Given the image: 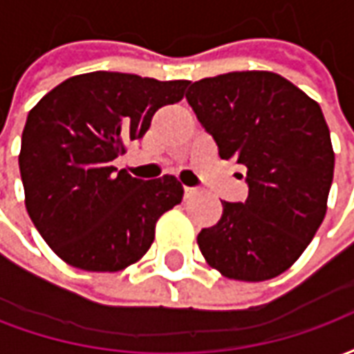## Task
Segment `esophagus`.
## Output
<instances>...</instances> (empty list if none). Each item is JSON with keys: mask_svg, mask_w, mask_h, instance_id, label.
<instances>
[{"mask_svg": "<svg viewBox=\"0 0 354 354\" xmlns=\"http://www.w3.org/2000/svg\"><path fill=\"white\" fill-rule=\"evenodd\" d=\"M185 192V197H195V195H199V189L197 187H184Z\"/></svg>", "mask_w": 354, "mask_h": 354, "instance_id": "1", "label": "esophagus"}]
</instances>
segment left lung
<instances>
[{"label":"left lung","mask_w":354,"mask_h":354,"mask_svg":"<svg viewBox=\"0 0 354 354\" xmlns=\"http://www.w3.org/2000/svg\"><path fill=\"white\" fill-rule=\"evenodd\" d=\"M222 159L246 167L245 203L222 201L199 233L205 260L235 281H267L301 256L326 214L334 149L322 109L273 72H231L185 93Z\"/></svg>","instance_id":"obj_1"}]
</instances>
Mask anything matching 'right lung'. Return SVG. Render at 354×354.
<instances>
[{
  "label": "right lung",
  "instance_id": "add662e5",
  "mask_svg": "<svg viewBox=\"0 0 354 354\" xmlns=\"http://www.w3.org/2000/svg\"><path fill=\"white\" fill-rule=\"evenodd\" d=\"M189 81L91 72L66 80L28 113L19 167L26 210L45 243L85 271H121L155 239V223L182 201L174 176L132 178L113 161L151 117L182 100Z\"/></svg>",
  "mask_w": 354,
  "mask_h": 354
}]
</instances>
